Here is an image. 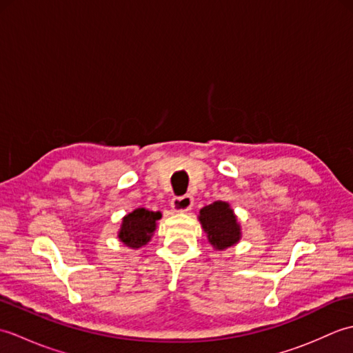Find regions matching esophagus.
I'll use <instances>...</instances> for the list:
<instances>
[{
	"label": "esophagus",
	"mask_w": 353,
	"mask_h": 353,
	"mask_svg": "<svg viewBox=\"0 0 353 353\" xmlns=\"http://www.w3.org/2000/svg\"><path fill=\"white\" fill-rule=\"evenodd\" d=\"M194 205V200L191 196H182V197H174L171 200V208L174 209L176 212H186L190 211Z\"/></svg>",
	"instance_id": "1"
}]
</instances>
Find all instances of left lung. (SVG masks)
I'll return each mask as SVG.
<instances>
[{"label":"left lung","mask_w":353,"mask_h":353,"mask_svg":"<svg viewBox=\"0 0 353 353\" xmlns=\"http://www.w3.org/2000/svg\"><path fill=\"white\" fill-rule=\"evenodd\" d=\"M199 220L206 232L209 243L216 250L228 249L241 239V228L236 215L226 201H214L212 205L200 209Z\"/></svg>","instance_id":"left-lung-1"}]
</instances>
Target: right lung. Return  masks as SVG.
I'll return each mask as SVG.
<instances>
[{
	"instance_id": "obj_1",
	"label": "right lung",
	"mask_w": 353,
	"mask_h": 353,
	"mask_svg": "<svg viewBox=\"0 0 353 353\" xmlns=\"http://www.w3.org/2000/svg\"><path fill=\"white\" fill-rule=\"evenodd\" d=\"M161 216V212L148 211L144 208L134 209L133 212L127 214L123 219L121 228L118 232L119 241L130 249H139V247L145 245L156 230V221Z\"/></svg>"
}]
</instances>
